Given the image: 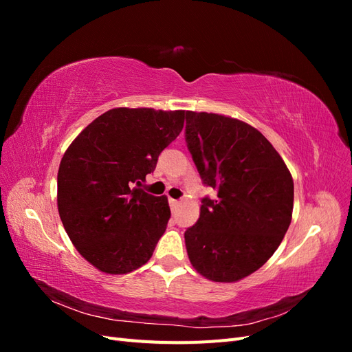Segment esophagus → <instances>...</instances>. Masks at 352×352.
<instances>
[{
	"instance_id": "obj_1",
	"label": "esophagus",
	"mask_w": 352,
	"mask_h": 352,
	"mask_svg": "<svg viewBox=\"0 0 352 352\" xmlns=\"http://www.w3.org/2000/svg\"><path fill=\"white\" fill-rule=\"evenodd\" d=\"M168 204H170V208H172V211L175 212L180 204V201L177 199H173V198H168Z\"/></svg>"
}]
</instances>
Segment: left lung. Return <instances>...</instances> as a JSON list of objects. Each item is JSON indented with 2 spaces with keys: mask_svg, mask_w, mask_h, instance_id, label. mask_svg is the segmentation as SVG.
Returning <instances> with one entry per match:
<instances>
[{
  "mask_svg": "<svg viewBox=\"0 0 352 352\" xmlns=\"http://www.w3.org/2000/svg\"><path fill=\"white\" fill-rule=\"evenodd\" d=\"M185 140L202 184L199 219L185 232L194 269L214 282L247 278L278 250L291 225L294 180L273 145L232 117L186 111Z\"/></svg>",
  "mask_w": 352,
  "mask_h": 352,
  "instance_id": "obj_1",
  "label": "left lung"
}]
</instances>
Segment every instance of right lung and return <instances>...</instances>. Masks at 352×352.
I'll use <instances>...</instances> for the list:
<instances>
[{"label":"right lung","instance_id":"1","mask_svg":"<svg viewBox=\"0 0 352 352\" xmlns=\"http://www.w3.org/2000/svg\"><path fill=\"white\" fill-rule=\"evenodd\" d=\"M185 111L113 109L78 135L61 158L57 204L70 241L110 274L151 258L170 219L167 197L138 188L182 132Z\"/></svg>","mask_w":352,"mask_h":352}]
</instances>
